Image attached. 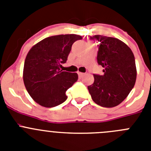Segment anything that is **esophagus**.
Wrapping results in <instances>:
<instances>
[{"instance_id":"esophagus-1","label":"esophagus","mask_w":151,"mask_h":151,"mask_svg":"<svg viewBox=\"0 0 151 151\" xmlns=\"http://www.w3.org/2000/svg\"><path fill=\"white\" fill-rule=\"evenodd\" d=\"M78 75L79 77H82L84 76V73H80V72H78Z\"/></svg>"}]
</instances>
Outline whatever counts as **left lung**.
<instances>
[{
  "instance_id": "left-lung-1",
  "label": "left lung",
  "mask_w": 151,
  "mask_h": 151,
  "mask_svg": "<svg viewBox=\"0 0 151 151\" xmlns=\"http://www.w3.org/2000/svg\"><path fill=\"white\" fill-rule=\"evenodd\" d=\"M100 41L97 63L104 68L103 76L94 75V83L88 86L92 100L104 107H114L127 97L135 84L137 69L132 51L118 38L97 35Z\"/></svg>"
}]
</instances>
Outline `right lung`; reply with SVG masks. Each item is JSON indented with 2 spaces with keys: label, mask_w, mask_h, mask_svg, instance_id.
<instances>
[{
  "label": "right lung",
  "mask_w": 151,
  "mask_h": 151,
  "mask_svg": "<svg viewBox=\"0 0 151 151\" xmlns=\"http://www.w3.org/2000/svg\"><path fill=\"white\" fill-rule=\"evenodd\" d=\"M78 35L50 36L35 44L28 52L23 82L31 97L45 107H54L67 99L66 91L78 80V74L62 71L72 45L82 39Z\"/></svg>",
  "instance_id": "right-lung-1"
}]
</instances>
